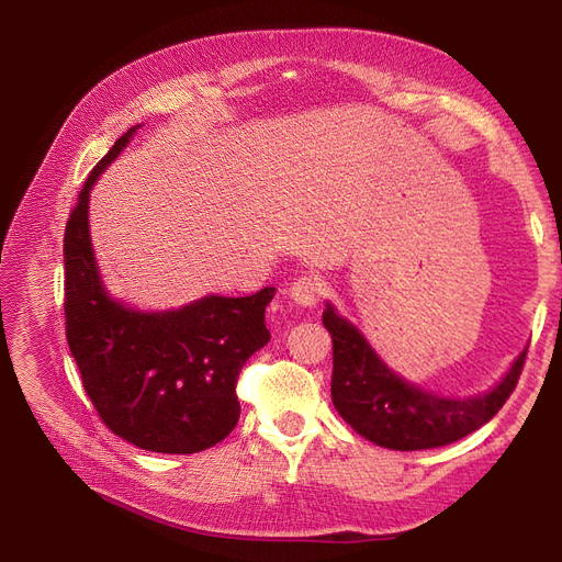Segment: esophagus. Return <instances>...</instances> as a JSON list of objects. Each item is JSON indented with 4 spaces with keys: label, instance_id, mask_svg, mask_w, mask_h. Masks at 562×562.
Masks as SVG:
<instances>
[{
    "label": "esophagus",
    "instance_id": "esophagus-1",
    "mask_svg": "<svg viewBox=\"0 0 562 562\" xmlns=\"http://www.w3.org/2000/svg\"><path fill=\"white\" fill-rule=\"evenodd\" d=\"M288 293H291V300L300 304V307H314L321 297V283L314 277H300Z\"/></svg>",
    "mask_w": 562,
    "mask_h": 562
}]
</instances>
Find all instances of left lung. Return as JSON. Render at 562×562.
<instances>
[{
	"label": "left lung",
	"instance_id": "obj_1",
	"mask_svg": "<svg viewBox=\"0 0 562 562\" xmlns=\"http://www.w3.org/2000/svg\"><path fill=\"white\" fill-rule=\"evenodd\" d=\"M323 326L333 335L335 411L370 443L403 452L448 446L481 429L512 396L527 353L525 347L492 389L454 398L422 389L391 370L366 335L339 316L330 302L323 312Z\"/></svg>",
	"mask_w": 562,
	"mask_h": 562
}]
</instances>
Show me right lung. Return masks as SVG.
Instances as JSON below:
<instances>
[{
    "label": "right lung",
    "mask_w": 562,
    "mask_h": 562,
    "mask_svg": "<svg viewBox=\"0 0 562 562\" xmlns=\"http://www.w3.org/2000/svg\"><path fill=\"white\" fill-rule=\"evenodd\" d=\"M140 126L128 128L83 182L65 227L67 345L100 419L135 448L192 454L232 434L236 378L269 342L265 310L277 288L248 297L206 295L143 312L108 293L91 244L89 201L100 173Z\"/></svg>",
    "instance_id": "1"
}]
</instances>
